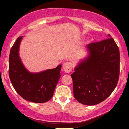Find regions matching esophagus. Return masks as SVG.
Instances as JSON below:
<instances>
[{
    "mask_svg": "<svg viewBox=\"0 0 129 129\" xmlns=\"http://www.w3.org/2000/svg\"><path fill=\"white\" fill-rule=\"evenodd\" d=\"M62 69L66 73H70L72 70V65L70 62H65L62 66Z\"/></svg>",
    "mask_w": 129,
    "mask_h": 129,
    "instance_id": "34e87169",
    "label": "esophagus"
}]
</instances>
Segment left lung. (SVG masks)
<instances>
[{"label": "left lung", "mask_w": 129, "mask_h": 129, "mask_svg": "<svg viewBox=\"0 0 129 129\" xmlns=\"http://www.w3.org/2000/svg\"><path fill=\"white\" fill-rule=\"evenodd\" d=\"M108 39L88 44L86 57L79 61L71 75L75 98L93 106L113 92L119 75V50L110 35Z\"/></svg>", "instance_id": "left-lung-1"}]
</instances>
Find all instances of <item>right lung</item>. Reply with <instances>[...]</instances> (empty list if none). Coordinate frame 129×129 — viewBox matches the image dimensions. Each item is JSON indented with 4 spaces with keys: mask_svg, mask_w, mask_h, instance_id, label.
I'll list each match as a JSON object with an SVG mask.
<instances>
[{
    "mask_svg": "<svg viewBox=\"0 0 129 129\" xmlns=\"http://www.w3.org/2000/svg\"><path fill=\"white\" fill-rule=\"evenodd\" d=\"M23 36L17 38L10 50L9 76L13 87L24 100L43 103L51 98L60 77L62 65L38 73L30 72L22 63L19 48Z\"/></svg>",
    "mask_w": 129,
    "mask_h": 129,
    "instance_id": "right-lung-1",
    "label": "right lung"
}]
</instances>
